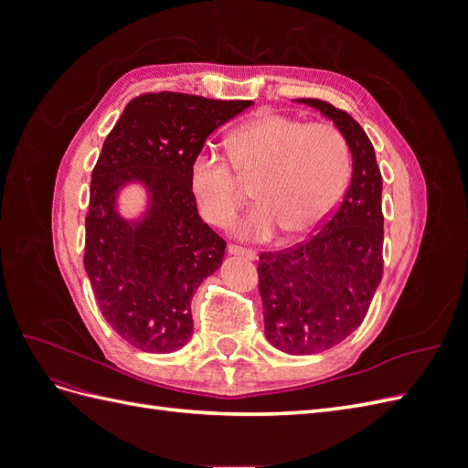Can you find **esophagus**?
<instances>
[{
  "instance_id": "1",
  "label": "esophagus",
  "mask_w": 468,
  "mask_h": 468,
  "mask_svg": "<svg viewBox=\"0 0 468 468\" xmlns=\"http://www.w3.org/2000/svg\"><path fill=\"white\" fill-rule=\"evenodd\" d=\"M229 253H230V256L246 258V260H250V261L258 260V253L253 251V250H248V248H242V246H234V244H230V246H229Z\"/></svg>"
}]
</instances>
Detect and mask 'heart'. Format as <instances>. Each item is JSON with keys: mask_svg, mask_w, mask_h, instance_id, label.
Here are the masks:
<instances>
[{"mask_svg": "<svg viewBox=\"0 0 468 468\" xmlns=\"http://www.w3.org/2000/svg\"><path fill=\"white\" fill-rule=\"evenodd\" d=\"M230 162L203 150L189 167V187L207 222L229 224L242 205L239 179L258 181L253 207L232 232L242 239L303 238L342 201L351 174L346 138L332 124H306L281 112H261L230 134ZM235 171L231 172V167Z\"/></svg>", "mask_w": 468, "mask_h": 468, "instance_id": "heart-1", "label": "heart"}]
</instances>
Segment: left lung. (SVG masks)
Returning a JSON list of instances; mask_svg holds the SVG:
<instances>
[{"label": "left lung", "instance_id": "8db88e82", "mask_svg": "<svg viewBox=\"0 0 468 468\" xmlns=\"http://www.w3.org/2000/svg\"><path fill=\"white\" fill-rule=\"evenodd\" d=\"M314 107L342 133L351 152V183L342 205L308 242L260 256L265 337L289 356H313L356 332L382 279V177L359 122L320 99Z\"/></svg>", "mask_w": 468, "mask_h": 468}]
</instances>
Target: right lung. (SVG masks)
Here are the masks:
<instances>
[{
  "label": "right lung",
  "mask_w": 468,
  "mask_h": 468,
  "mask_svg": "<svg viewBox=\"0 0 468 468\" xmlns=\"http://www.w3.org/2000/svg\"><path fill=\"white\" fill-rule=\"evenodd\" d=\"M251 101L160 91L124 107L91 174L86 273L101 314L124 342L172 353L193 334L191 301L218 271L226 242L197 210L189 167L218 126ZM145 191V210L126 219L120 195Z\"/></svg>",
  "instance_id": "add662e5"
}]
</instances>
